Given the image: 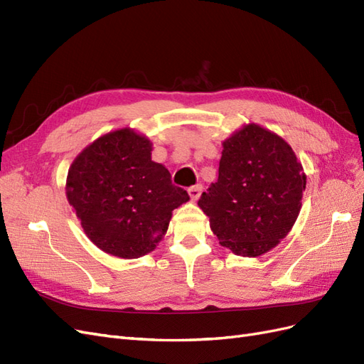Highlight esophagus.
<instances>
[{
  "label": "esophagus",
  "mask_w": 364,
  "mask_h": 364,
  "mask_svg": "<svg viewBox=\"0 0 364 364\" xmlns=\"http://www.w3.org/2000/svg\"><path fill=\"white\" fill-rule=\"evenodd\" d=\"M202 190H203V186H202V185H194V186H191V188H188V196H190V199H191L193 202H196V200L199 199V197H200Z\"/></svg>",
  "instance_id": "obj_1"
}]
</instances>
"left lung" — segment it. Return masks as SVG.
Masks as SVG:
<instances>
[{
    "label": "left lung",
    "mask_w": 364,
    "mask_h": 364,
    "mask_svg": "<svg viewBox=\"0 0 364 364\" xmlns=\"http://www.w3.org/2000/svg\"><path fill=\"white\" fill-rule=\"evenodd\" d=\"M222 146L218 179L199 206L220 245L255 258L289 235L306 176L289 142L259 124H245Z\"/></svg>",
    "instance_id": "1"
}]
</instances>
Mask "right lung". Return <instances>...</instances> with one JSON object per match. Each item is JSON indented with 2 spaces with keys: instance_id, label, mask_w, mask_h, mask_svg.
I'll return each instance as SVG.
<instances>
[{
  "instance_id": "right-lung-1",
  "label": "right lung",
  "mask_w": 364,
  "mask_h": 364,
  "mask_svg": "<svg viewBox=\"0 0 364 364\" xmlns=\"http://www.w3.org/2000/svg\"><path fill=\"white\" fill-rule=\"evenodd\" d=\"M151 146L134 129H118L85 147L68 170V203L86 237L109 255H147L167 232L173 209L190 200L151 161Z\"/></svg>"
}]
</instances>
